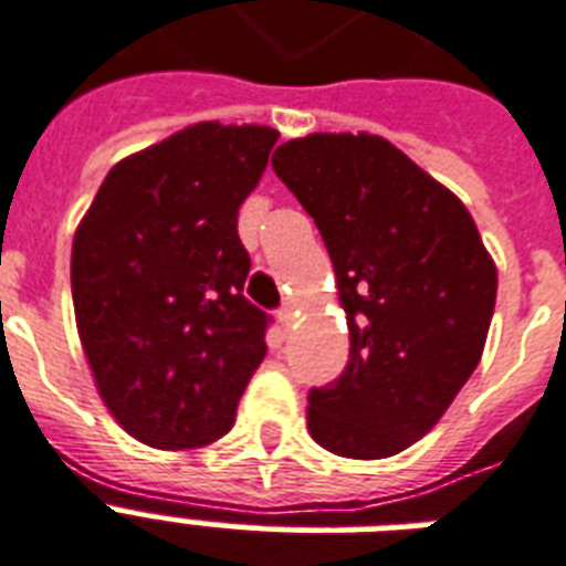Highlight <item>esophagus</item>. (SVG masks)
Returning <instances> with one entry per match:
<instances>
[{"instance_id": "obj_1", "label": "esophagus", "mask_w": 566, "mask_h": 566, "mask_svg": "<svg viewBox=\"0 0 566 566\" xmlns=\"http://www.w3.org/2000/svg\"><path fill=\"white\" fill-rule=\"evenodd\" d=\"M293 319H296V305L293 302H287L282 311H279V323H282V328L287 332V328L293 326Z\"/></svg>"}]
</instances>
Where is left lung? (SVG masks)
I'll use <instances>...</instances> for the list:
<instances>
[{"label":"left lung","mask_w":566,"mask_h":566,"mask_svg":"<svg viewBox=\"0 0 566 566\" xmlns=\"http://www.w3.org/2000/svg\"><path fill=\"white\" fill-rule=\"evenodd\" d=\"M335 264L349 361L308 394V431L390 458L431 431L482 361L496 264L449 188L378 135H308L273 155Z\"/></svg>","instance_id":"left-lung-1"}]
</instances>
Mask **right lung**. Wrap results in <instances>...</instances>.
<instances>
[{
    "mask_svg": "<svg viewBox=\"0 0 566 566\" xmlns=\"http://www.w3.org/2000/svg\"><path fill=\"white\" fill-rule=\"evenodd\" d=\"M279 132L193 123L111 167L73 238L75 326L96 390L146 447L196 449L234 426L264 361L243 296L238 211Z\"/></svg>",
    "mask_w": 566,
    "mask_h": 566,
    "instance_id": "add662e5",
    "label": "right lung"
}]
</instances>
